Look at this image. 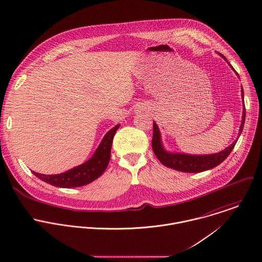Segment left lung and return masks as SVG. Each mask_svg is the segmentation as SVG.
<instances>
[{"label":"left lung","instance_id":"1","mask_svg":"<svg viewBox=\"0 0 262 262\" xmlns=\"http://www.w3.org/2000/svg\"><path fill=\"white\" fill-rule=\"evenodd\" d=\"M224 57V56H223ZM225 58V57H224ZM227 60V59H226ZM242 97L244 99L243 89H242ZM245 105L243 108V115H242V123L240 125V135L242 133L244 122H245ZM237 142H234L230 147L226 148L220 153L212 154V155H205V156H192V155H185V154H173L168 153L163 149L160 132L158 128L157 124L153 123V139H152V148L153 151L158 158V160L165 166L170 167L172 169L187 172V173H198L203 172L206 170L211 169L219 164H221L226 158L228 157L232 150L234 149Z\"/></svg>","mask_w":262,"mask_h":262}]
</instances>
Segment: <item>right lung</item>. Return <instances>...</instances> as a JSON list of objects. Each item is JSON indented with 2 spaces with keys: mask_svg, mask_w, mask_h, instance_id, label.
<instances>
[{
  "mask_svg": "<svg viewBox=\"0 0 262 262\" xmlns=\"http://www.w3.org/2000/svg\"><path fill=\"white\" fill-rule=\"evenodd\" d=\"M118 127L119 124L115 125L105 135L101 144L97 148L94 155L86 163L60 174L45 175L32 171L33 174L40 180L56 187L71 188L89 184L90 182L94 181L99 176H101L105 169L107 168V165L110 160V151L113 137Z\"/></svg>",
  "mask_w": 262,
  "mask_h": 262,
  "instance_id": "obj_1",
  "label": "right lung"
}]
</instances>
